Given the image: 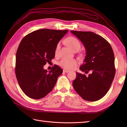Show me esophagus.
Masks as SVG:
<instances>
[{
    "label": "esophagus",
    "instance_id": "1",
    "mask_svg": "<svg viewBox=\"0 0 127 127\" xmlns=\"http://www.w3.org/2000/svg\"><path fill=\"white\" fill-rule=\"evenodd\" d=\"M63 72H69V70H66V69H64L63 70Z\"/></svg>",
    "mask_w": 127,
    "mask_h": 127
}]
</instances>
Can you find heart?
Wrapping results in <instances>:
<instances>
[{
  "label": "heart",
  "mask_w": 127,
  "mask_h": 127,
  "mask_svg": "<svg viewBox=\"0 0 127 127\" xmlns=\"http://www.w3.org/2000/svg\"><path fill=\"white\" fill-rule=\"evenodd\" d=\"M65 42L66 45H68L71 49L74 51L80 50L81 46V44L79 40L77 38H76V37L73 36H70L68 37V38L66 40ZM60 42H58V44H57L56 47V53H57L58 52L59 49H60ZM78 63H79V62H78L77 60L75 59L63 58L59 62V64L64 69L70 70L74 69L75 67L77 65Z\"/></svg>",
  "instance_id": "b5f03b06"
}]
</instances>
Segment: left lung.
<instances>
[{
	"label": "left lung",
	"instance_id": "left-lung-1",
	"mask_svg": "<svg viewBox=\"0 0 127 127\" xmlns=\"http://www.w3.org/2000/svg\"><path fill=\"white\" fill-rule=\"evenodd\" d=\"M86 50L84 63L80 69L88 76L76 72L72 82L75 91L85 100L95 101L105 95L114 80L116 69L114 51L104 37L91 32L70 31Z\"/></svg>",
	"mask_w": 127,
	"mask_h": 127
}]
</instances>
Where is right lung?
Returning a JSON list of instances; mask_svg holds the SVG:
<instances>
[{"label": "right lung", "instance_id": "obj_1", "mask_svg": "<svg viewBox=\"0 0 127 127\" xmlns=\"http://www.w3.org/2000/svg\"><path fill=\"white\" fill-rule=\"evenodd\" d=\"M68 32L39 29L21 40L16 52L15 74L21 90L29 98H42L53 90L63 70L55 65L48 71L44 65L55 57L57 44Z\"/></svg>", "mask_w": 127, "mask_h": 127}]
</instances>
